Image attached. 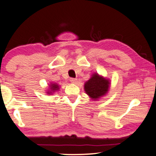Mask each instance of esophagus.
<instances>
[{
    "mask_svg": "<svg viewBox=\"0 0 156 156\" xmlns=\"http://www.w3.org/2000/svg\"><path fill=\"white\" fill-rule=\"evenodd\" d=\"M70 82L72 83L75 84V83H77V80H76V79H75V78H71L70 79Z\"/></svg>",
    "mask_w": 156,
    "mask_h": 156,
    "instance_id": "obj_1",
    "label": "esophagus"
}]
</instances>
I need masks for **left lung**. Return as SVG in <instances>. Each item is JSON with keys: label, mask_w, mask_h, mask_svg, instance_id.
<instances>
[{"label": "left lung", "mask_w": 156, "mask_h": 156, "mask_svg": "<svg viewBox=\"0 0 156 156\" xmlns=\"http://www.w3.org/2000/svg\"><path fill=\"white\" fill-rule=\"evenodd\" d=\"M110 86V80L95 73L84 83V90L89 98L97 101L108 93Z\"/></svg>", "instance_id": "1"}]
</instances>
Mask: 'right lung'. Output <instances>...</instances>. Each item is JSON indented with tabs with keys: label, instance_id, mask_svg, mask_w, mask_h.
<instances>
[{
	"label": "right lung",
	"instance_id": "add662e5",
	"mask_svg": "<svg viewBox=\"0 0 156 156\" xmlns=\"http://www.w3.org/2000/svg\"><path fill=\"white\" fill-rule=\"evenodd\" d=\"M60 88V86L58 85L57 83H50L49 84V87H48V89H47L46 93L48 95H53L56 92H57L59 90Z\"/></svg>",
	"mask_w": 156,
	"mask_h": 156
}]
</instances>
